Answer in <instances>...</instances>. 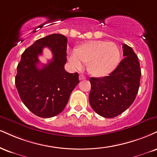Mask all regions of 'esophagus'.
Here are the masks:
<instances>
[{
    "label": "esophagus",
    "mask_w": 157,
    "mask_h": 157,
    "mask_svg": "<svg viewBox=\"0 0 157 157\" xmlns=\"http://www.w3.org/2000/svg\"><path fill=\"white\" fill-rule=\"evenodd\" d=\"M85 79H86V77H85L84 75H80V76H79V80H85Z\"/></svg>",
    "instance_id": "1"
}]
</instances>
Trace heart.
<instances>
[{
	"label": "heart",
	"instance_id": "heart-1",
	"mask_svg": "<svg viewBox=\"0 0 157 157\" xmlns=\"http://www.w3.org/2000/svg\"><path fill=\"white\" fill-rule=\"evenodd\" d=\"M71 65L80 69L87 65V71L92 76L102 77L116 69L120 61V51L112 41H90L79 45L75 53L69 56Z\"/></svg>",
	"mask_w": 157,
	"mask_h": 157
}]
</instances>
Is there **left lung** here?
<instances>
[{"label": "left lung", "mask_w": 157, "mask_h": 157, "mask_svg": "<svg viewBox=\"0 0 157 157\" xmlns=\"http://www.w3.org/2000/svg\"><path fill=\"white\" fill-rule=\"evenodd\" d=\"M124 59L109 76L90 77V106L105 118L121 114L135 101L140 87L141 69L132 48L123 44Z\"/></svg>", "instance_id": "left-lung-1"}]
</instances>
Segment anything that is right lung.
Returning <instances> with one entry per match:
<instances>
[{
    "label": "right lung",
    "instance_id": "right-lung-1",
    "mask_svg": "<svg viewBox=\"0 0 157 157\" xmlns=\"http://www.w3.org/2000/svg\"><path fill=\"white\" fill-rule=\"evenodd\" d=\"M45 46L52 51L53 58L39 69L37 56ZM67 49V38L53 33L38 39L22 54L15 85L22 101L36 116L52 118L61 113L79 83L78 73L64 69Z\"/></svg>",
    "mask_w": 157,
    "mask_h": 157
}]
</instances>
